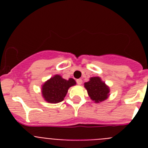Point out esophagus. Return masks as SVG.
Returning <instances> with one entry per match:
<instances>
[{"label":"esophagus","instance_id":"obj_1","mask_svg":"<svg viewBox=\"0 0 148 148\" xmlns=\"http://www.w3.org/2000/svg\"><path fill=\"white\" fill-rule=\"evenodd\" d=\"M76 82H77V84H78V85H80V84H82V79H80V78H78V79H77V80H76Z\"/></svg>","mask_w":148,"mask_h":148}]
</instances>
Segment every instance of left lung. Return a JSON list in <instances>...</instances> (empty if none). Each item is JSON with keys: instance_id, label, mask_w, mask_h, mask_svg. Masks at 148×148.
<instances>
[{"instance_id": "left-lung-1", "label": "left lung", "mask_w": 148, "mask_h": 148, "mask_svg": "<svg viewBox=\"0 0 148 148\" xmlns=\"http://www.w3.org/2000/svg\"><path fill=\"white\" fill-rule=\"evenodd\" d=\"M84 87L90 99L95 103L101 102L108 99L110 95V88L99 77H92L90 81L84 83Z\"/></svg>"}]
</instances>
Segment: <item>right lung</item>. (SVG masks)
<instances>
[{
    "instance_id": "1",
    "label": "right lung",
    "mask_w": 148,
    "mask_h": 148,
    "mask_svg": "<svg viewBox=\"0 0 148 148\" xmlns=\"http://www.w3.org/2000/svg\"><path fill=\"white\" fill-rule=\"evenodd\" d=\"M76 84L73 78L66 80L61 75H56L50 78L42 85V96L48 103L61 102L67 93L68 89Z\"/></svg>"
}]
</instances>
